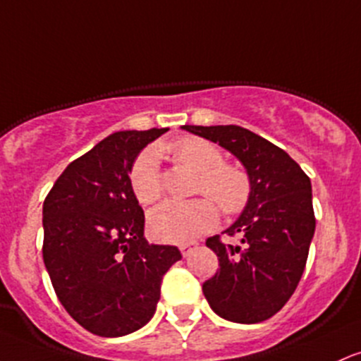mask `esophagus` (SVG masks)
Listing matches in <instances>:
<instances>
[{
    "instance_id": "1",
    "label": "esophagus",
    "mask_w": 361,
    "mask_h": 361,
    "mask_svg": "<svg viewBox=\"0 0 361 361\" xmlns=\"http://www.w3.org/2000/svg\"><path fill=\"white\" fill-rule=\"evenodd\" d=\"M193 248H195V247H193V245H181V247H180V252H181V255H183V257H188L190 255V253H192L193 252Z\"/></svg>"
}]
</instances>
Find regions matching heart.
Masks as SVG:
<instances>
[{
  "instance_id": "obj_1",
  "label": "heart",
  "mask_w": 361,
  "mask_h": 361,
  "mask_svg": "<svg viewBox=\"0 0 361 361\" xmlns=\"http://www.w3.org/2000/svg\"><path fill=\"white\" fill-rule=\"evenodd\" d=\"M171 152L181 164L200 173L197 193L211 197L226 214H236L245 207L250 195V180L243 169L224 164L223 150L216 144L190 137L173 144ZM130 181L140 204L149 205L159 199L162 181L159 152L156 149H147L138 157ZM212 201L202 197L190 202L169 200L157 205L149 214L150 233L154 238L171 243L195 240L211 231L219 219V212Z\"/></svg>"
}]
</instances>
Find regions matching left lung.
Listing matches in <instances>:
<instances>
[{
    "label": "left lung",
    "instance_id": "obj_1",
    "mask_svg": "<svg viewBox=\"0 0 361 361\" xmlns=\"http://www.w3.org/2000/svg\"><path fill=\"white\" fill-rule=\"evenodd\" d=\"M219 144L243 164L250 195L240 217L224 233L241 243L205 245L219 259L216 276L202 291L217 315L238 324L271 319L295 293L315 233L310 178L295 161L257 133L236 125L181 126Z\"/></svg>",
    "mask_w": 361,
    "mask_h": 361
}]
</instances>
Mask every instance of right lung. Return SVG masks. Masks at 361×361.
Wrapping results in <instances>:
<instances>
[{"label": "right lung", "instance_id": "right-lung-1", "mask_svg": "<svg viewBox=\"0 0 361 361\" xmlns=\"http://www.w3.org/2000/svg\"><path fill=\"white\" fill-rule=\"evenodd\" d=\"M168 128L111 133L66 166L42 205L44 259L58 300L89 332L120 338L156 314L161 281L181 259L150 245L130 173L145 145Z\"/></svg>", "mask_w": 361, "mask_h": 361}]
</instances>
